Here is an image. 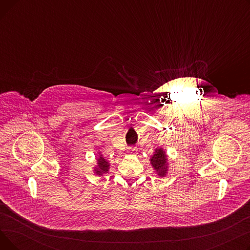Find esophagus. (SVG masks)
Returning <instances> with one entry per match:
<instances>
[{
    "label": "esophagus",
    "mask_w": 250,
    "mask_h": 250,
    "mask_svg": "<svg viewBox=\"0 0 250 250\" xmlns=\"http://www.w3.org/2000/svg\"><path fill=\"white\" fill-rule=\"evenodd\" d=\"M136 151H137V150H136L135 148H132V149L129 150V153H130V154H136Z\"/></svg>",
    "instance_id": "34e87169"
}]
</instances>
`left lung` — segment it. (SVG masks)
Returning <instances> with one entry per match:
<instances>
[{
  "label": "left lung",
  "instance_id": "left-lung-1",
  "mask_svg": "<svg viewBox=\"0 0 250 250\" xmlns=\"http://www.w3.org/2000/svg\"><path fill=\"white\" fill-rule=\"evenodd\" d=\"M150 164L154 170L155 174L161 178L165 177L168 173L169 162H168V155L164 148L158 147L156 148L153 155L150 158Z\"/></svg>",
  "mask_w": 250,
  "mask_h": 250
}]
</instances>
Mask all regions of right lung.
Segmentation results:
<instances>
[{"label": "right lung", "instance_id": "right-lung-1", "mask_svg": "<svg viewBox=\"0 0 250 250\" xmlns=\"http://www.w3.org/2000/svg\"><path fill=\"white\" fill-rule=\"evenodd\" d=\"M97 154L98 156L96 157V165L93 167V172L98 176H102L103 174L108 173L110 163L105 159V157L101 154V152H98Z\"/></svg>", "mask_w": 250, "mask_h": 250}]
</instances>
